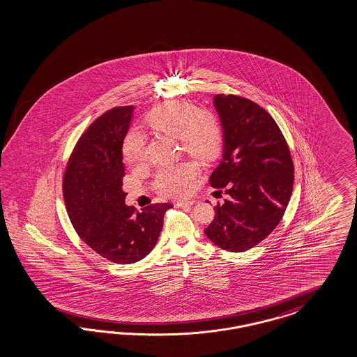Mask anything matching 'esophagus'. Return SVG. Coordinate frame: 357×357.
I'll return each instance as SVG.
<instances>
[{"mask_svg": "<svg viewBox=\"0 0 357 357\" xmlns=\"http://www.w3.org/2000/svg\"><path fill=\"white\" fill-rule=\"evenodd\" d=\"M194 203L195 200H179V202H175V206H190Z\"/></svg>", "mask_w": 357, "mask_h": 357, "instance_id": "obj_1", "label": "esophagus"}]
</instances>
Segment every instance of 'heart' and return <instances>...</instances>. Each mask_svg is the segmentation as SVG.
<instances>
[{
	"label": "heart",
	"mask_w": 357,
	"mask_h": 357,
	"mask_svg": "<svg viewBox=\"0 0 357 357\" xmlns=\"http://www.w3.org/2000/svg\"><path fill=\"white\" fill-rule=\"evenodd\" d=\"M153 130L179 139L187 154L199 160H209L216 155L222 142L220 121L206 111H197L185 102H167L154 108L146 116ZM123 161L130 166H139L145 161V140L140 132L130 130L121 144ZM197 174L194 163L183 162L161 167L154 176L155 192L165 197H182L188 195Z\"/></svg>",
	"instance_id": "1"
}]
</instances>
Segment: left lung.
<instances>
[{"label":"left lung","mask_w":357,"mask_h":357,"mask_svg":"<svg viewBox=\"0 0 357 357\" xmlns=\"http://www.w3.org/2000/svg\"><path fill=\"white\" fill-rule=\"evenodd\" d=\"M213 103L224 130V154L209 183L230 197L215 206L204 231L218 248L242 252L279 225L292 195L294 166L279 126L264 108L231 94H218Z\"/></svg>","instance_id":"obj_1"}]
</instances>
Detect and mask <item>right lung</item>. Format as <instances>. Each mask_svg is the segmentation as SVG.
<instances>
[{
    "instance_id": "right-lung-1",
    "label": "right lung",
    "mask_w": 357,
    "mask_h": 357,
    "mask_svg": "<svg viewBox=\"0 0 357 357\" xmlns=\"http://www.w3.org/2000/svg\"><path fill=\"white\" fill-rule=\"evenodd\" d=\"M133 106L111 108L77 141L65 169V206L77 234L100 257L118 264L144 259L155 246L172 204L137 212L124 204L121 144Z\"/></svg>"
}]
</instances>
